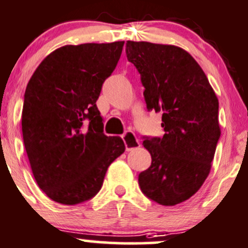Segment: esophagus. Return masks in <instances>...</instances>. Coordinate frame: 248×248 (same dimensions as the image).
<instances>
[{
  "mask_svg": "<svg viewBox=\"0 0 248 248\" xmlns=\"http://www.w3.org/2000/svg\"><path fill=\"white\" fill-rule=\"evenodd\" d=\"M122 140H124L127 152L140 147V141H139V139L135 137L134 133L129 132V130H127V132L122 135Z\"/></svg>",
  "mask_w": 248,
  "mask_h": 248,
  "instance_id": "1",
  "label": "esophagus"
}]
</instances>
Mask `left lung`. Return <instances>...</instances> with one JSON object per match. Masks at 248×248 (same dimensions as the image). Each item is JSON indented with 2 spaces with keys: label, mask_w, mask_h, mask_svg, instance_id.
<instances>
[{
  "label": "left lung",
  "mask_w": 248,
  "mask_h": 248,
  "mask_svg": "<svg viewBox=\"0 0 248 248\" xmlns=\"http://www.w3.org/2000/svg\"><path fill=\"white\" fill-rule=\"evenodd\" d=\"M145 87L147 109L162 111V138L143 137L152 165L139 174L148 199L174 206L194 195L211 170L220 139L219 101L207 76L184 49L127 41Z\"/></svg>",
  "instance_id": "1"
}]
</instances>
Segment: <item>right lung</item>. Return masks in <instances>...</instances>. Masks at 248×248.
<instances>
[{"instance_id": "add662e5", "label": "right lung", "mask_w": 248, "mask_h": 248, "mask_svg": "<svg viewBox=\"0 0 248 248\" xmlns=\"http://www.w3.org/2000/svg\"><path fill=\"white\" fill-rule=\"evenodd\" d=\"M124 45L64 46L41 62L27 84L24 147L37 185L56 202L78 205L95 197L124 152L122 139L105 135L96 107Z\"/></svg>"}]
</instances>
